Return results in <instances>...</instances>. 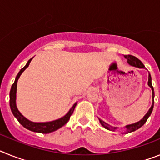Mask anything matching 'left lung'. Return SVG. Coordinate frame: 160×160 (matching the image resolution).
Returning a JSON list of instances; mask_svg holds the SVG:
<instances>
[{
    "instance_id": "obj_1",
    "label": "left lung",
    "mask_w": 160,
    "mask_h": 160,
    "mask_svg": "<svg viewBox=\"0 0 160 160\" xmlns=\"http://www.w3.org/2000/svg\"><path fill=\"white\" fill-rule=\"evenodd\" d=\"M124 57L128 59V62L129 63L131 66H135V67H138V68L145 67V66H144V65L142 63V62H141L140 60H138V59L136 57H135V56H132V55H125ZM148 86H149V87H151L152 90V98H153L152 106L151 107V108L149 109L148 112L145 114V116L143 117V118H142V119H141L139 122H135V123L131 124V125H128L127 127H126V128H127V132H126L127 134H128V133H130V132H132V131H136L137 129L140 128L141 127H142V125H144V123L147 122V120H148V117H149L150 115H151V114H152V110H153V107H154V97H155V93H154V89H153V87H152V77H151V74H150V73H149V76H148ZM99 121H100V122H101L102 125L103 127L106 128V129L110 130V131H114V130L116 129V128H113V127L110 126L109 124L106 123V122H104L103 121H102V120L99 119Z\"/></svg>"
}]
</instances>
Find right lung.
<instances>
[{
    "label": "right lung",
    "instance_id": "obj_1",
    "mask_svg": "<svg viewBox=\"0 0 160 160\" xmlns=\"http://www.w3.org/2000/svg\"><path fill=\"white\" fill-rule=\"evenodd\" d=\"M32 59V58L31 59H29L28 61L27 64L25 65L22 70H20L18 74L17 75L16 79H15V82H14L13 84L12 85V87H11L10 93H9V105H10L11 111H12L13 115L17 118V119L18 120V122L23 126L24 128H26V129L29 130V131H34V132H39L42 133V134H47V133L53 132V131H56V130L59 129L60 128H62V126H64L66 122L69 121L71 114H73V111H74V108H75L76 105H77V102H75L73 104V106L72 107V108L70 109V111L67 113V114L65 115L62 118H59L58 120H55V121H52V122H32L29 121L27 118H25V117L22 115L21 113L19 112V111L17 108L16 106V93H17V85H18V80L20 78L21 74L22 73V72L26 69V68L29 66V63H30L31 60Z\"/></svg>",
    "mask_w": 160,
    "mask_h": 160
}]
</instances>
